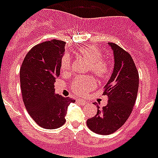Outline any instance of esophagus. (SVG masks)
<instances>
[{
  "label": "esophagus",
  "instance_id": "34e87169",
  "mask_svg": "<svg viewBox=\"0 0 158 158\" xmlns=\"http://www.w3.org/2000/svg\"><path fill=\"white\" fill-rule=\"evenodd\" d=\"M77 102L80 103V104H83V105H85L88 103V102H86L85 100H82V99H78L77 100Z\"/></svg>",
  "mask_w": 158,
  "mask_h": 158
}]
</instances>
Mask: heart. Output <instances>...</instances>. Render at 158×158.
I'll use <instances>...</instances> for the list:
<instances>
[{
  "instance_id": "heart-1",
  "label": "heart",
  "mask_w": 158,
  "mask_h": 158,
  "mask_svg": "<svg viewBox=\"0 0 158 158\" xmlns=\"http://www.w3.org/2000/svg\"><path fill=\"white\" fill-rule=\"evenodd\" d=\"M77 54L89 62V71L99 79H106L112 73L113 63L109 59L103 57L102 53L96 45H84L77 49ZM71 69V57L64 54L61 59V71L68 73ZM96 87V80L92 76H77L73 80L70 89L79 96H85Z\"/></svg>"
}]
</instances>
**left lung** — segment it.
<instances>
[{
	"label": "left lung",
	"instance_id": "obj_1",
	"mask_svg": "<svg viewBox=\"0 0 158 158\" xmlns=\"http://www.w3.org/2000/svg\"><path fill=\"white\" fill-rule=\"evenodd\" d=\"M109 45L114 54V69L103 90L108 102L102 108L96 106V115L86 123L91 131L104 135L117 131L129 118L139 88V73L132 56L115 43Z\"/></svg>",
	"mask_w": 158,
	"mask_h": 158
}]
</instances>
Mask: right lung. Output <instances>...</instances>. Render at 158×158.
<instances>
[{
  "mask_svg": "<svg viewBox=\"0 0 158 158\" xmlns=\"http://www.w3.org/2000/svg\"><path fill=\"white\" fill-rule=\"evenodd\" d=\"M65 44L54 39L35 45L27 53L20 69L24 106L35 122L44 129H54L63 125L68 106L75 102V100L54 92Z\"/></svg>",
  "mask_w": 158,
  "mask_h": 158,
  "instance_id": "obj_1",
  "label": "right lung"
}]
</instances>
